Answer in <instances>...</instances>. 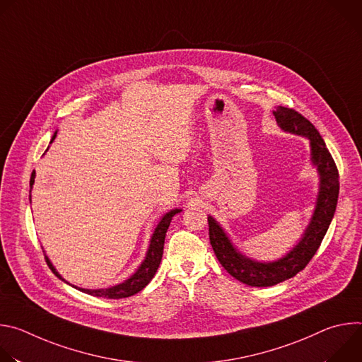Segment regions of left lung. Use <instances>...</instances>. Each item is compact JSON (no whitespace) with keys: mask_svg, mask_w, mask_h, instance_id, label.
I'll return each mask as SVG.
<instances>
[{"mask_svg":"<svg viewBox=\"0 0 362 362\" xmlns=\"http://www.w3.org/2000/svg\"><path fill=\"white\" fill-rule=\"evenodd\" d=\"M281 129L305 136L311 140L313 162L321 176V187L317 208L302 240L282 259L272 264L253 262L240 255L230 243L222 228L209 216V239L221 265L238 281L249 286H272L293 278L300 272L317 253L334 218L338 193L339 175L324 139L315 126L293 109L278 106L274 112Z\"/></svg>","mask_w":362,"mask_h":362,"instance_id":"1","label":"left lung"}]
</instances>
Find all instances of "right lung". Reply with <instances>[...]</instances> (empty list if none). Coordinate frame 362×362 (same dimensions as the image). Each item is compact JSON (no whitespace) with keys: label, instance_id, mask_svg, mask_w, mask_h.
Masks as SVG:
<instances>
[{"label":"right lung","instance_id":"obj_1","mask_svg":"<svg viewBox=\"0 0 362 362\" xmlns=\"http://www.w3.org/2000/svg\"><path fill=\"white\" fill-rule=\"evenodd\" d=\"M54 137H56V134L53 136V140H54ZM34 176H35V172H33V175H31L30 186H33V183H34ZM179 212H180V209H175V211H170L169 214H166L162 218V221L159 222L158 228L154 229V233L151 236L148 252L146 255V259L143 261L141 267L137 269V272L132 278H129L123 284L112 286L109 289H80V291H83V292H86L88 295H93V296H103V298H107V299L127 298V296H132V295L140 292L151 281V278L154 276V274H156V271H158V268L160 265L162 256H163V246H165L166 232L169 229L172 218L176 214H179ZM45 262L51 268V271L54 272L56 276L63 279L57 274V271L53 268V265H51V262L48 261V257H45Z\"/></svg>","mask_w":362,"mask_h":362}]
</instances>
